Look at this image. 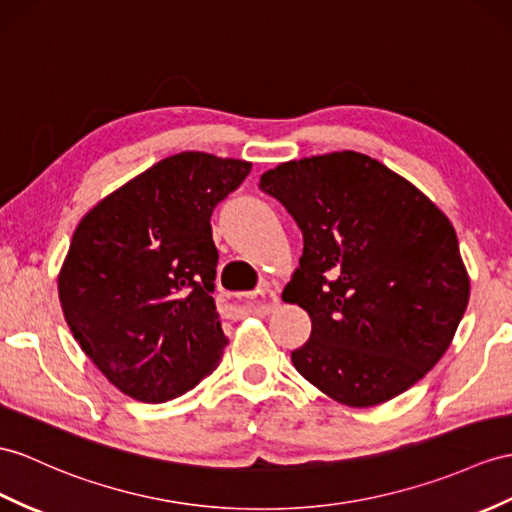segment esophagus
<instances>
[{
  "instance_id": "1",
  "label": "esophagus",
  "mask_w": 512,
  "mask_h": 512,
  "mask_svg": "<svg viewBox=\"0 0 512 512\" xmlns=\"http://www.w3.org/2000/svg\"><path fill=\"white\" fill-rule=\"evenodd\" d=\"M256 296L259 297L258 300L255 299ZM236 297H245L241 308L245 310V313H252V315H269V313H273V308L278 306V295L273 293L269 286H265V289H258L256 293H241Z\"/></svg>"
}]
</instances>
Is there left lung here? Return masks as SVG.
Masks as SVG:
<instances>
[{
  "mask_svg": "<svg viewBox=\"0 0 512 512\" xmlns=\"http://www.w3.org/2000/svg\"><path fill=\"white\" fill-rule=\"evenodd\" d=\"M260 189L304 234L282 291L313 321L295 369L352 408L408 391L447 352L469 302L452 221L413 182L350 149L282 162Z\"/></svg>",
  "mask_w": 512,
  "mask_h": 512,
  "instance_id": "8db88e82",
  "label": "left lung"
}]
</instances>
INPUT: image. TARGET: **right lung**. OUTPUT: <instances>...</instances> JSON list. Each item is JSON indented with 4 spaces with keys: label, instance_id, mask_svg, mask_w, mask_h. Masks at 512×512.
Listing matches in <instances>:
<instances>
[{
    "label": "right lung",
    "instance_id": "add662e5",
    "mask_svg": "<svg viewBox=\"0 0 512 512\" xmlns=\"http://www.w3.org/2000/svg\"><path fill=\"white\" fill-rule=\"evenodd\" d=\"M252 162L182 152L162 158L86 213L58 271V297L82 352L145 404L191 391L221 363L213 299V208Z\"/></svg>",
    "mask_w": 512,
    "mask_h": 512
}]
</instances>
